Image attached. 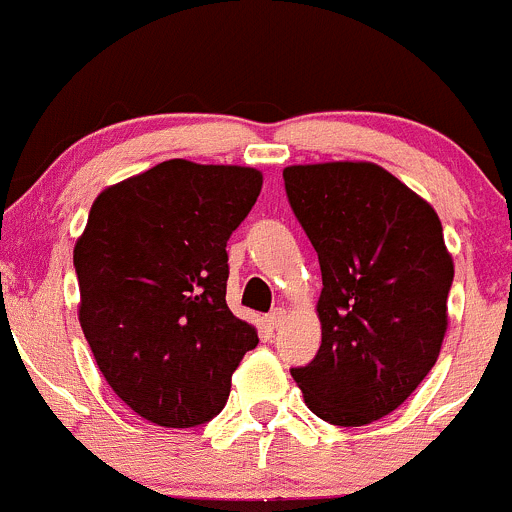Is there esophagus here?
I'll list each match as a JSON object with an SVG mask.
<instances>
[{
  "instance_id": "34e87169",
  "label": "esophagus",
  "mask_w": 512,
  "mask_h": 512,
  "mask_svg": "<svg viewBox=\"0 0 512 512\" xmlns=\"http://www.w3.org/2000/svg\"><path fill=\"white\" fill-rule=\"evenodd\" d=\"M284 319H286V309H284V306H279V309H274L269 316H266V321H269L271 329H279V326L284 324Z\"/></svg>"
}]
</instances>
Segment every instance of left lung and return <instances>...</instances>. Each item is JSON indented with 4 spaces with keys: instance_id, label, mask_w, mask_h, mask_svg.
Masks as SVG:
<instances>
[{
    "instance_id": "1",
    "label": "left lung",
    "mask_w": 512,
    "mask_h": 512,
    "mask_svg": "<svg viewBox=\"0 0 512 512\" xmlns=\"http://www.w3.org/2000/svg\"><path fill=\"white\" fill-rule=\"evenodd\" d=\"M321 266V347L291 369L316 417L362 427L397 410L440 357L452 256L435 208L377 163L284 168Z\"/></svg>"
}]
</instances>
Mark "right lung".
Returning <instances> with one entry per match:
<instances>
[{
  "label": "right lung",
  "mask_w": 512,
  "mask_h": 512,
  "mask_svg": "<svg viewBox=\"0 0 512 512\" xmlns=\"http://www.w3.org/2000/svg\"><path fill=\"white\" fill-rule=\"evenodd\" d=\"M264 175L173 158L105 188L75 243L80 326L105 382L160 427L216 417L259 334L226 304V241Z\"/></svg>",
  "instance_id": "right-lung-1"
}]
</instances>
